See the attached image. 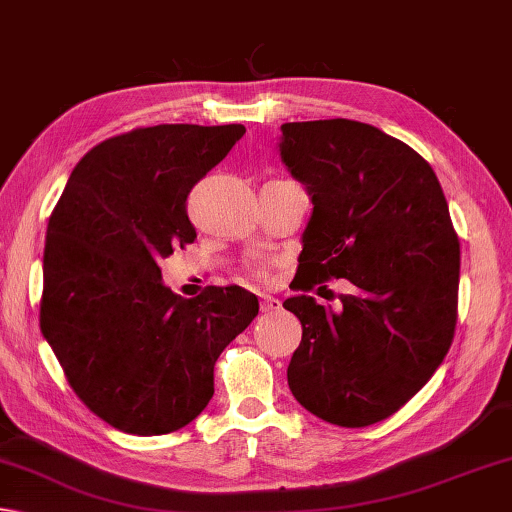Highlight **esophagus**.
Here are the masks:
<instances>
[{
  "instance_id": "1",
  "label": "esophagus",
  "mask_w": 512,
  "mask_h": 512,
  "mask_svg": "<svg viewBox=\"0 0 512 512\" xmlns=\"http://www.w3.org/2000/svg\"><path fill=\"white\" fill-rule=\"evenodd\" d=\"M281 301L274 296H263L260 298V310H263L265 314H274V312H281Z\"/></svg>"
}]
</instances>
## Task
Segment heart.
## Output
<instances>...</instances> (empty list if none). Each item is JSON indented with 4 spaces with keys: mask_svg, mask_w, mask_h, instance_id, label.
<instances>
[{
    "mask_svg": "<svg viewBox=\"0 0 512 512\" xmlns=\"http://www.w3.org/2000/svg\"><path fill=\"white\" fill-rule=\"evenodd\" d=\"M252 272L258 276V278H263L265 274H267V267H265V263H254V267H252Z\"/></svg>",
    "mask_w": 512,
    "mask_h": 512,
    "instance_id": "heart-1",
    "label": "heart"
}]
</instances>
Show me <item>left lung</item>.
Wrapping results in <instances>:
<instances>
[{
    "label": "left lung",
    "mask_w": 512,
    "mask_h": 512,
    "mask_svg": "<svg viewBox=\"0 0 512 512\" xmlns=\"http://www.w3.org/2000/svg\"><path fill=\"white\" fill-rule=\"evenodd\" d=\"M278 142L312 198L298 287L347 278L339 310L283 303L303 325L289 390L343 428L388 419L448 354L457 325L459 240L435 171L406 142L354 120L287 122Z\"/></svg>",
    "instance_id": "left-lung-1"
}]
</instances>
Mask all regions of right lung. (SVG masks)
<instances>
[{
    "instance_id": "obj_1",
    "label": "right lung",
    "mask_w": 512,
    "mask_h": 512,
    "mask_svg": "<svg viewBox=\"0 0 512 512\" xmlns=\"http://www.w3.org/2000/svg\"><path fill=\"white\" fill-rule=\"evenodd\" d=\"M243 136V124H158L104 140L48 218L42 334L86 408L129 435L194 421L220 352L258 314L238 285L173 294L158 265L196 240L189 191Z\"/></svg>"
}]
</instances>
